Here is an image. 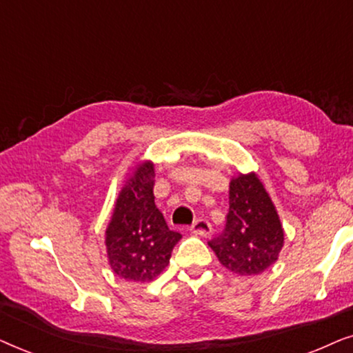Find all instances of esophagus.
Listing matches in <instances>:
<instances>
[{"mask_svg":"<svg viewBox=\"0 0 353 353\" xmlns=\"http://www.w3.org/2000/svg\"><path fill=\"white\" fill-rule=\"evenodd\" d=\"M190 231L194 234H199V236H210V234H211L210 221L205 219V218L196 219L195 223L190 225Z\"/></svg>","mask_w":353,"mask_h":353,"instance_id":"obj_1","label":"esophagus"}]
</instances>
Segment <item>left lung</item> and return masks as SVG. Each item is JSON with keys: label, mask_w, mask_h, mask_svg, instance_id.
Listing matches in <instances>:
<instances>
[{"label": "left lung", "mask_w": 353, "mask_h": 353, "mask_svg": "<svg viewBox=\"0 0 353 353\" xmlns=\"http://www.w3.org/2000/svg\"><path fill=\"white\" fill-rule=\"evenodd\" d=\"M208 245L221 265L241 276L260 274L278 260L284 231L256 174H241L231 181L224 231Z\"/></svg>", "instance_id": "obj_1"}]
</instances>
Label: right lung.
<instances>
[{
  "label": "right lung",
  "instance_id": "right-lung-1",
  "mask_svg": "<svg viewBox=\"0 0 353 353\" xmlns=\"http://www.w3.org/2000/svg\"><path fill=\"white\" fill-rule=\"evenodd\" d=\"M153 164L135 168L122 187L106 229V250L114 274L125 281H153L168 266L179 232L168 228L154 205Z\"/></svg>",
  "mask_w": 353,
  "mask_h": 353
}]
</instances>
